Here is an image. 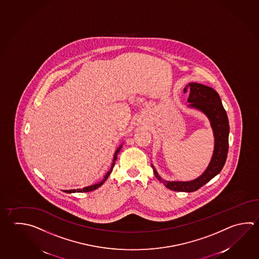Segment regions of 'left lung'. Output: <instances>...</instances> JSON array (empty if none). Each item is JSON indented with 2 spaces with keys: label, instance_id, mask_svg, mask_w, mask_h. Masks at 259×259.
I'll list each match as a JSON object with an SVG mask.
<instances>
[{
  "label": "left lung",
  "instance_id": "8db88e82",
  "mask_svg": "<svg viewBox=\"0 0 259 259\" xmlns=\"http://www.w3.org/2000/svg\"><path fill=\"white\" fill-rule=\"evenodd\" d=\"M188 89L190 90L188 102L191 103L190 106L197 108L204 112L210 119L213 129L215 147L210 165L200 178L189 182L162 181L161 178L158 176L154 166L153 169L157 180L163 182L167 189L175 191L191 192L199 190L223 169L229 148L230 128L228 117L221 102L219 94L213 89L195 82L189 83L184 91L187 92Z\"/></svg>",
  "mask_w": 259,
  "mask_h": 259
}]
</instances>
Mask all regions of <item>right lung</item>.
<instances>
[{
	"instance_id": "add662e5",
	"label": "right lung",
	"mask_w": 259,
	"mask_h": 259,
	"mask_svg": "<svg viewBox=\"0 0 259 259\" xmlns=\"http://www.w3.org/2000/svg\"><path fill=\"white\" fill-rule=\"evenodd\" d=\"M120 149H121V147H119L117 150H116V152H115V155H114V156H113V163H112V167H111V169H110V171L108 172L107 174L105 175V177H104V179H103V181H101V182H100V183H98V184H94V185L90 186V187H86V188H83V189H79V190H69V191H65V192H68V193H71V192H89V191H94V190L98 189L100 186L103 184L104 181L107 180L108 177H109V175L111 174L112 168H113V166H114L115 160L117 159V154L119 153V151H120Z\"/></svg>"
}]
</instances>
